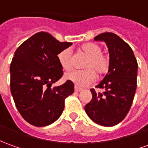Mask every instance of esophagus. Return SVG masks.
<instances>
[{
    "instance_id": "obj_1",
    "label": "esophagus",
    "mask_w": 148,
    "mask_h": 148,
    "mask_svg": "<svg viewBox=\"0 0 148 148\" xmlns=\"http://www.w3.org/2000/svg\"><path fill=\"white\" fill-rule=\"evenodd\" d=\"M82 90V88H79V87H74V91H81Z\"/></svg>"
}]
</instances>
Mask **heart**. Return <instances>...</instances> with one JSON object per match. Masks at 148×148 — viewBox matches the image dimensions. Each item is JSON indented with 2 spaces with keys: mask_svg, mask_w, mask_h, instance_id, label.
I'll return each mask as SVG.
<instances>
[{
  "mask_svg": "<svg viewBox=\"0 0 148 148\" xmlns=\"http://www.w3.org/2000/svg\"><path fill=\"white\" fill-rule=\"evenodd\" d=\"M79 51L87 57L84 61L83 70L72 71L66 74V80L74 83L77 87H86L98 78H102L108 74L111 61L107 54L102 53L99 45L94 43H87L79 48ZM57 60L63 70L69 71L73 68V57L70 49H65L57 54Z\"/></svg>",
  "mask_w": 148,
  "mask_h": 148,
  "instance_id": "obj_1",
  "label": "heart"
}]
</instances>
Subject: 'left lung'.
<instances>
[{"label":"left lung","mask_w":148,"mask_h":148,"mask_svg":"<svg viewBox=\"0 0 148 148\" xmlns=\"http://www.w3.org/2000/svg\"><path fill=\"white\" fill-rule=\"evenodd\" d=\"M94 40L106 43L111 66L96 86L104 91L96 93L95 89L90 90L92 99L86 104L85 111L95 123L113 126L126 116L133 103L137 87V60L130 45L114 33H102Z\"/></svg>","instance_id":"obj_1"}]
</instances>
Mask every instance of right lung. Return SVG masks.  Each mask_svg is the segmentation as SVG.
I'll list each match as a JSON object with an SVG mask.
<instances>
[{"mask_svg": "<svg viewBox=\"0 0 148 148\" xmlns=\"http://www.w3.org/2000/svg\"><path fill=\"white\" fill-rule=\"evenodd\" d=\"M72 43L60 42L47 32H38L15 51L10 64V91L21 116L35 126L52 124L60 117L74 83L52 87L63 75L57 54Z\"/></svg>", "mask_w": 148, "mask_h": 148, "instance_id": "right-lung-1", "label": "right lung"}]
</instances>
